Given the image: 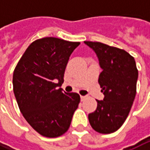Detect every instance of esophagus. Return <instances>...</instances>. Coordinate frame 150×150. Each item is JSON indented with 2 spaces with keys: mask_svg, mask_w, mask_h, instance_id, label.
<instances>
[{
  "mask_svg": "<svg viewBox=\"0 0 150 150\" xmlns=\"http://www.w3.org/2000/svg\"><path fill=\"white\" fill-rule=\"evenodd\" d=\"M86 98V96H81V100L83 101Z\"/></svg>",
  "mask_w": 150,
  "mask_h": 150,
  "instance_id": "34e87169",
  "label": "esophagus"
}]
</instances>
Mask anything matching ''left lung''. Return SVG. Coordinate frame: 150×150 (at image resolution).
<instances>
[{"label":"left lung","instance_id":"obj_1","mask_svg":"<svg viewBox=\"0 0 150 150\" xmlns=\"http://www.w3.org/2000/svg\"><path fill=\"white\" fill-rule=\"evenodd\" d=\"M84 43L98 57L103 70L98 83L104 95L103 100H97V109L88 114V120L97 132L111 134L123 125L135 98L139 76L135 60L124 50L97 42Z\"/></svg>","mask_w":150,"mask_h":150}]
</instances>
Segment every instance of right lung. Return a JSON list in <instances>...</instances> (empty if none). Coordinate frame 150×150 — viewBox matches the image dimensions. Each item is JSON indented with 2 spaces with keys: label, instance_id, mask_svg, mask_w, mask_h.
I'll return each instance as SVG.
<instances>
[{
  "label": "right lung",
  "instance_id": "1",
  "mask_svg": "<svg viewBox=\"0 0 150 150\" xmlns=\"http://www.w3.org/2000/svg\"><path fill=\"white\" fill-rule=\"evenodd\" d=\"M80 42L56 38L33 42L13 73V92L21 112L41 135L56 138L66 133L80 103L77 93L61 87L69 57Z\"/></svg>",
  "mask_w": 150,
  "mask_h": 150
}]
</instances>
